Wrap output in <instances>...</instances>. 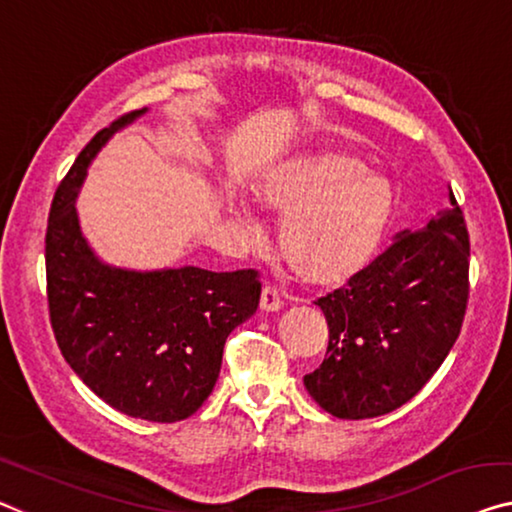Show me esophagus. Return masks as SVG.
Returning a JSON list of instances; mask_svg holds the SVG:
<instances>
[{
  "label": "esophagus",
  "instance_id": "esophagus-1",
  "mask_svg": "<svg viewBox=\"0 0 512 512\" xmlns=\"http://www.w3.org/2000/svg\"><path fill=\"white\" fill-rule=\"evenodd\" d=\"M259 308L266 310V312H276L282 308V296L276 287L266 285L262 289V299H259Z\"/></svg>",
  "mask_w": 512,
  "mask_h": 512
}]
</instances>
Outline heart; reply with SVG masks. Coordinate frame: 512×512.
<instances>
[{"instance_id":"1","label":"heart","mask_w":512,"mask_h":512,"mask_svg":"<svg viewBox=\"0 0 512 512\" xmlns=\"http://www.w3.org/2000/svg\"><path fill=\"white\" fill-rule=\"evenodd\" d=\"M259 202L282 218L278 243L289 271L315 287L358 276L377 257L395 213L391 181L338 149L317 151L271 174L259 188ZM232 213L255 230L246 204L232 202Z\"/></svg>"}]
</instances>
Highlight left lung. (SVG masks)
Segmentation results:
<instances>
[{
    "label": "left lung",
    "instance_id": "8db88e82",
    "mask_svg": "<svg viewBox=\"0 0 512 512\" xmlns=\"http://www.w3.org/2000/svg\"><path fill=\"white\" fill-rule=\"evenodd\" d=\"M423 230H404L384 253L317 299L329 324L326 358L303 377L338 418H375L427 384L460 335L469 301V232L455 195Z\"/></svg>",
    "mask_w": 512,
    "mask_h": 512
}]
</instances>
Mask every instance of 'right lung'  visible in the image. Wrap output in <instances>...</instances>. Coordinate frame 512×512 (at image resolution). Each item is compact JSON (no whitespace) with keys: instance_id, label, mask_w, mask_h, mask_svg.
<instances>
[{"instance_id":"add662e5","label":"right lung","mask_w":512,"mask_h":512,"mask_svg":"<svg viewBox=\"0 0 512 512\" xmlns=\"http://www.w3.org/2000/svg\"><path fill=\"white\" fill-rule=\"evenodd\" d=\"M142 112L98 131L59 183L45 232L48 310L61 356L98 398L126 416L177 423L211 395L227 335L255 315L262 282L255 269H112L91 253L73 202L96 151Z\"/></svg>"}]
</instances>
